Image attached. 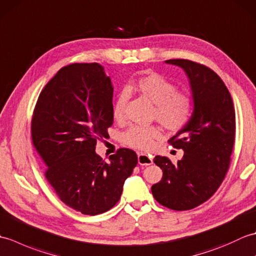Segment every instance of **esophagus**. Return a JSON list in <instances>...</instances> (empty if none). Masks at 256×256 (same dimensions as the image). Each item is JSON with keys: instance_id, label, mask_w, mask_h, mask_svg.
<instances>
[{"instance_id": "obj_1", "label": "esophagus", "mask_w": 256, "mask_h": 256, "mask_svg": "<svg viewBox=\"0 0 256 256\" xmlns=\"http://www.w3.org/2000/svg\"><path fill=\"white\" fill-rule=\"evenodd\" d=\"M138 164L140 166H148L150 165L152 162H153V160H152V157L148 154L145 153H140L138 156Z\"/></svg>"}]
</instances>
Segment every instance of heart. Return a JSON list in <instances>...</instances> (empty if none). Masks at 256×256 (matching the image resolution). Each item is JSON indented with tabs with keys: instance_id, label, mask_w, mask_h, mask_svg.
Here are the masks:
<instances>
[{
	"instance_id": "heart-1",
	"label": "heart",
	"mask_w": 256,
	"mask_h": 256,
	"mask_svg": "<svg viewBox=\"0 0 256 256\" xmlns=\"http://www.w3.org/2000/svg\"><path fill=\"white\" fill-rule=\"evenodd\" d=\"M128 92H135L154 103L152 120L158 122L167 131H182L189 123L194 112L192 96L186 90L177 89L172 81L160 74H150L128 84ZM128 102L126 91L120 92L113 103L112 114L118 122L125 118V106ZM162 136L160 130L150 126H132L123 134V143L130 148L148 150L154 140Z\"/></svg>"
}]
</instances>
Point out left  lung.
<instances>
[{
    "instance_id": "1",
    "label": "left lung",
    "mask_w": 256,
    "mask_h": 256,
    "mask_svg": "<svg viewBox=\"0 0 256 256\" xmlns=\"http://www.w3.org/2000/svg\"><path fill=\"white\" fill-rule=\"evenodd\" d=\"M166 62L186 72L194 108L189 123L168 140L184 150L182 160L174 165L167 157L154 158L162 177L152 194L166 208L184 211L206 202L224 182L236 142V111L229 90L214 70L188 59Z\"/></svg>"
}]
</instances>
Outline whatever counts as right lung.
<instances>
[{
	"label": "right lung",
	"mask_w": 256,
	"mask_h": 256,
	"mask_svg": "<svg viewBox=\"0 0 256 256\" xmlns=\"http://www.w3.org/2000/svg\"><path fill=\"white\" fill-rule=\"evenodd\" d=\"M112 96L99 64H72L44 86L32 116V142L47 182L64 204L88 216L116 206L138 165L130 148H118L110 162L96 154V140L113 124Z\"/></svg>",
	"instance_id": "add662e5"
}]
</instances>
